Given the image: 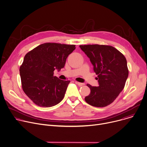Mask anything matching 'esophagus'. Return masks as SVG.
<instances>
[{
    "label": "esophagus",
    "mask_w": 147,
    "mask_h": 147,
    "mask_svg": "<svg viewBox=\"0 0 147 147\" xmlns=\"http://www.w3.org/2000/svg\"><path fill=\"white\" fill-rule=\"evenodd\" d=\"M76 84H77L78 86H84L85 85V83H82V82H76Z\"/></svg>",
    "instance_id": "obj_1"
}]
</instances>
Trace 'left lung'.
<instances>
[{"label": "left lung", "instance_id": "obj_1", "mask_svg": "<svg viewBox=\"0 0 147 147\" xmlns=\"http://www.w3.org/2000/svg\"><path fill=\"white\" fill-rule=\"evenodd\" d=\"M80 48L90 59L99 84L98 87L87 84L91 92L85 100L93 107H107L124 87L129 76L126 59L112 46L87 45H80Z\"/></svg>", "mask_w": 147, "mask_h": 147}]
</instances>
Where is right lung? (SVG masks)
<instances>
[{
  "label": "right lung",
  "instance_id": "obj_1",
  "mask_svg": "<svg viewBox=\"0 0 147 147\" xmlns=\"http://www.w3.org/2000/svg\"><path fill=\"white\" fill-rule=\"evenodd\" d=\"M75 49L74 45L45 43L26 55L20 68L22 88L38 106L53 107L63 99L70 81L53 76V71L65 67Z\"/></svg>",
  "mask_w": 147,
  "mask_h": 147
}]
</instances>
